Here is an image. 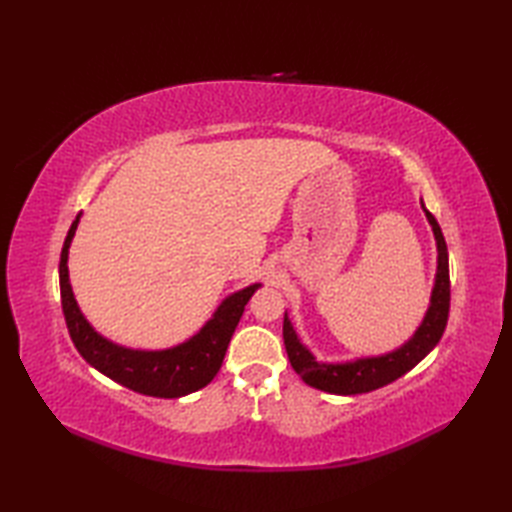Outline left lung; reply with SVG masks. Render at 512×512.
<instances>
[{"instance_id": "left-lung-1", "label": "left lung", "mask_w": 512, "mask_h": 512, "mask_svg": "<svg viewBox=\"0 0 512 512\" xmlns=\"http://www.w3.org/2000/svg\"><path fill=\"white\" fill-rule=\"evenodd\" d=\"M422 211L431 224L433 237H436L438 268L436 281H433L429 308L424 312V319L418 325V330L413 332L409 341H405L400 347H396V350H391L387 354L363 356L343 363H321L314 358L308 347L301 343L297 330L292 328L288 314H284V345L290 358V365L301 376L303 383L336 396L367 394V391L394 383L396 378L416 367L422 358L438 345L449 319V253L436 217L424 209V204Z\"/></svg>"}]
</instances>
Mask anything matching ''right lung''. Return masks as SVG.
<instances>
[{"label":"right lung","mask_w":512,"mask_h":512,"mask_svg":"<svg viewBox=\"0 0 512 512\" xmlns=\"http://www.w3.org/2000/svg\"><path fill=\"white\" fill-rule=\"evenodd\" d=\"M79 220L81 213L76 215L68 237H65L59 262L63 317L79 354L114 383L145 396L180 398L209 385L220 372L226 347L231 343L248 299L262 284L246 286L228 295L217 306L213 317L184 343L167 347V350H132V347L118 345L96 332L74 299L68 275V255Z\"/></svg>","instance_id":"obj_1"}]
</instances>
